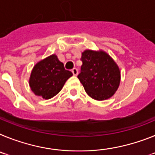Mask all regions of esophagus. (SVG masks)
I'll return each instance as SVG.
<instances>
[{
  "mask_svg": "<svg viewBox=\"0 0 155 155\" xmlns=\"http://www.w3.org/2000/svg\"><path fill=\"white\" fill-rule=\"evenodd\" d=\"M72 73H73V74L74 75V76H77V75L78 74V71L77 68H73V69H72Z\"/></svg>",
  "mask_w": 155,
  "mask_h": 155,
  "instance_id": "esophagus-1",
  "label": "esophagus"
}]
</instances>
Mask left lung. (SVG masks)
Listing matches in <instances>:
<instances>
[{"label":"left lung","instance_id":"obj_1","mask_svg":"<svg viewBox=\"0 0 155 155\" xmlns=\"http://www.w3.org/2000/svg\"><path fill=\"white\" fill-rule=\"evenodd\" d=\"M81 71L78 78L93 99L103 101L115 94L120 84L119 66L104 50H86L81 53Z\"/></svg>","mask_w":155,"mask_h":155}]
</instances>
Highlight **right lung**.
<instances>
[{
	"instance_id": "obj_1",
	"label": "right lung",
	"mask_w": 155,
	"mask_h": 155,
	"mask_svg": "<svg viewBox=\"0 0 155 155\" xmlns=\"http://www.w3.org/2000/svg\"><path fill=\"white\" fill-rule=\"evenodd\" d=\"M72 75V72L65 70L57 56L52 54L34 66L28 83L35 95L50 99L61 91Z\"/></svg>"
}]
</instances>
